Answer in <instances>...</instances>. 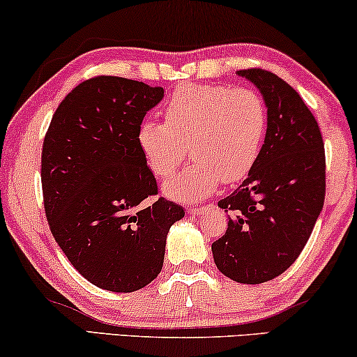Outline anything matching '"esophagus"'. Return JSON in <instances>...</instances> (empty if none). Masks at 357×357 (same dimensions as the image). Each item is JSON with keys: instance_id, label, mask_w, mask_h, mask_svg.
Segmentation results:
<instances>
[{"instance_id": "34e87169", "label": "esophagus", "mask_w": 357, "mask_h": 357, "mask_svg": "<svg viewBox=\"0 0 357 357\" xmlns=\"http://www.w3.org/2000/svg\"><path fill=\"white\" fill-rule=\"evenodd\" d=\"M206 209H208V206H202V208L190 206V208H187V213L190 214V216H198V214H203Z\"/></svg>"}]
</instances>
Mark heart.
I'll return each instance as SVG.
<instances>
[{
    "instance_id": "b5f03b06",
    "label": "heart",
    "mask_w": 357,
    "mask_h": 357,
    "mask_svg": "<svg viewBox=\"0 0 357 357\" xmlns=\"http://www.w3.org/2000/svg\"><path fill=\"white\" fill-rule=\"evenodd\" d=\"M266 105L252 89L224 84L178 87L165 107V121L144 119L136 141L149 169L170 177L187 158L193 162L164 183L177 202L211 195L219 183H234L250 172L266 133Z\"/></svg>"
}]
</instances>
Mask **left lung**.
<instances>
[{
	"label": "left lung",
	"mask_w": 357,
	"mask_h": 357,
	"mask_svg": "<svg viewBox=\"0 0 357 357\" xmlns=\"http://www.w3.org/2000/svg\"><path fill=\"white\" fill-rule=\"evenodd\" d=\"M266 105V135L257 162L232 195L231 213L211 245L218 270L243 284L284 273L309 241L325 202V149L319 123L301 96L265 70H242Z\"/></svg>",
	"instance_id": "1"
}]
</instances>
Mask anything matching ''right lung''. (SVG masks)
<instances>
[{"label":"right lung","mask_w":357,"mask_h":357,"mask_svg":"<svg viewBox=\"0 0 357 357\" xmlns=\"http://www.w3.org/2000/svg\"><path fill=\"white\" fill-rule=\"evenodd\" d=\"M164 99L162 87L92 77L58 105L43 139L42 190L48 226L87 281L112 292L143 289L162 270L165 241L182 206L158 195L136 135Z\"/></svg>","instance_id":"right-lung-1"}]
</instances>
